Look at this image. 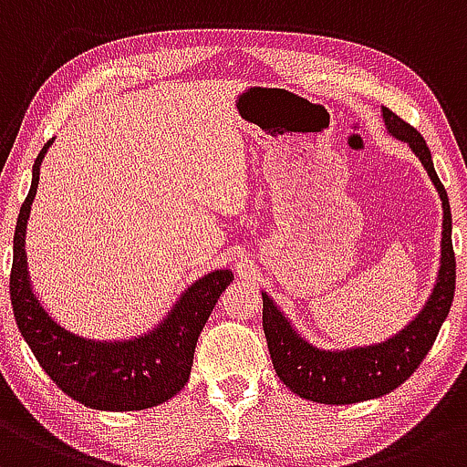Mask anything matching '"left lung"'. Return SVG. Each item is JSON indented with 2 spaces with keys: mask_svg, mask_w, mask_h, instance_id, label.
Here are the masks:
<instances>
[{
  "mask_svg": "<svg viewBox=\"0 0 467 467\" xmlns=\"http://www.w3.org/2000/svg\"><path fill=\"white\" fill-rule=\"evenodd\" d=\"M381 117L392 139L408 143L412 154L421 161L441 198L443 223L437 280L421 311L401 331L390 335L384 342L350 348H322L313 344L297 331L274 297L262 291V328L275 373L286 389L317 403L368 401L400 389L432 348L439 328L452 306L457 265L452 251V213L448 193L434 171L431 150L423 136L389 108H381Z\"/></svg>",
  "mask_w": 467,
  "mask_h": 467,
  "instance_id": "obj_1",
  "label": "left lung"
}]
</instances>
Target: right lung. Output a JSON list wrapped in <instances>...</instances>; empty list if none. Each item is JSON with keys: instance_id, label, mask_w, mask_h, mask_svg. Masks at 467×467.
Wrapping results in <instances>:
<instances>
[{"instance_id": "right-lung-1", "label": "right lung", "mask_w": 467, "mask_h": 467, "mask_svg": "<svg viewBox=\"0 0 467 467\" xmlns=\"http://www.w3.org/2000/svg\"><path fill=\"white\" fill-rule=\"evenodd\" d=\"M52 140L36 156L30 192L15 227L10 302L19 331L50 379L83 406L109 412L159 406L185 389L198 335L220 293L232 285L234 274L229 269H213L193 280L159 324L132 337H83L57 322L33 289L26 255L30 205L39 185V167Z\"/></svg>"}]
</instances>
